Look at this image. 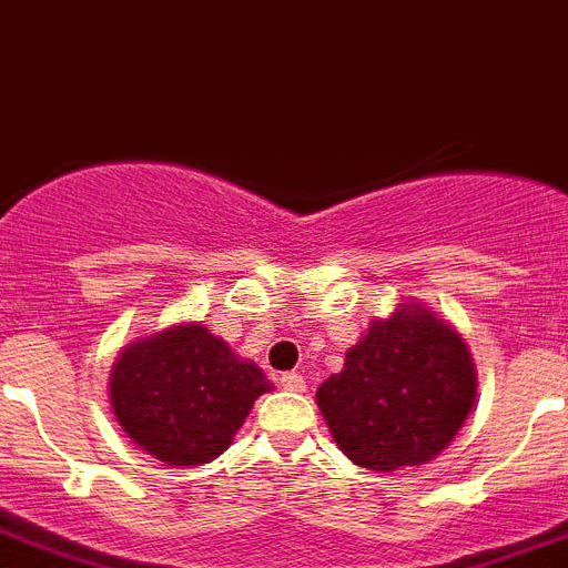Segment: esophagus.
<instances>
[{
    "instance_id": "1",
    "label": "esophagus",
    "mask_w": 568,
    "mask_h": 568,
    "mask_svg": "<svg viewBox=\"0 0 568 568\" xmlns=\"http://www.w3.org/2000/svg\"><path fill=\"white\" fill-rule=\"evenodd\" d=\"M280 385H283L285 390L303 393V390H305V379H303V373H296V371H291V373H283V376H280Z\"/></svg>"
}]
</instances>
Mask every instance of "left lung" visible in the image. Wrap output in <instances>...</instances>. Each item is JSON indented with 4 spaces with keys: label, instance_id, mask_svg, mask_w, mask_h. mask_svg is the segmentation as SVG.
Listing matches in <instances>:
<instances>
[{
    "label": "left lung",
    "instance_id": "obj_1",
    "mask_svg": "<svg viewBox=\"0 0 568 568\" xmlns=\"http://www.w3.org/2000/svg\"><path fill=\"white\" fill-rule=\"evenodd\" d=\"M475 398L467 345L430 311L373 320L345 367L316 390L336 444L359 467L393 473L430 462L462 430Z\"/></svg>",
    "mask_w": 568,
    "mask_h": 568
}]
</instances>
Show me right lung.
<instances>
[{"label":"right lung","instance_id":"add662e5","mask_svg":"<svg viewBox=\"0 0 568 568\" xmlns=\"http://www.w3.org/2000/svg\"><path fill=\"white\" fill-rule=\"evenodd\" d=\"M268 390L254 362H240L203 325H175L124 347L110 379V402L126 436L175 467L221 456Z\"/></svg>","mask_w":568,"mask_h":568}]
</instances>
